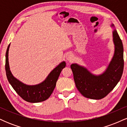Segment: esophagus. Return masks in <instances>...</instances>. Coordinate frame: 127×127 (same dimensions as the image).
<instances>
[{
	"label": "esophagus",
	"instance_id": "1",
	"mask_svg": "<svg viewBox=\"0 0 127 127\" xmlns=\"http://www.w3.org/2000/svg\"><path fill=\"white\" fill-rule=\"evenodd\" d=\"M66 59L68 61L72 62L73 60V55L71 54H68L66 55Z\"/></svg>",
	"mask_w": 127,
	"mask_h": 127
}]
</instances>
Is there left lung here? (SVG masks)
Wrapping results in <instances>:
<instances>
[{"label":"left lung","mask_w":127,"mask_h":127,"mask_svg":"<svg viewBox=\"0 0 127 127\" xmlns=\"http://www.w3.org/2000/svg\"><path fill=\"white\" fill-rule=\"evenodd\" d=\"M115 54L104 73L94 76L86 68L76 64L70 65L76 87L82 95L88 98L100 100L105 97L121 78L124 70V48L116 30L113 32Z\"/></svg>","instance_id":"obj_1"}]
</instances>
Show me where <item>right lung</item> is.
Listing matches in <instances>:
<instances>
[{
	"instance_id": "obj_1",
	"label": "right lung",
	"mask_w": 127,
	"mask_h": 127,
	"mask_svg": "<svg viewBox=\"0 0 127 127\" xmlns=\"http://www.w3.org/2000/svg\"><path fill=\"white\" fill-rule=\"evenodd\" d=\"M9 46L10 44L8 45L6 52L5 70L7 78L12 88L23 100L27 102L39 103L47 100L54 90L60 74L63 68L65 67V63L64 62L61 63L41 84L33 86L25 85L14 78L10 71L8 63Z\"/></svg>"
}]
</instances>
